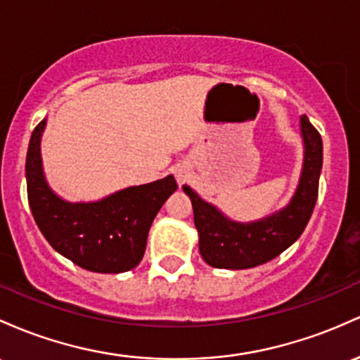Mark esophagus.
Listing matches in <instances>:
<instances>
[{
	"label": "esophagus",
	"mask_w": 360,
	"mask_h": 360,
	"mask_svg": "<svg viewBox=\"0 0 360 360\" xmlns=\"http://www.w3.org/2000/svg\"><path fill=\"white\" fill-rule=\"evenodd\" d=\"M176 177H177V181H179V183H184V181H186V177H188V171H186V169H177Z\"/></svg>",
	"instance_id": "34e87169"
}]
</instances>
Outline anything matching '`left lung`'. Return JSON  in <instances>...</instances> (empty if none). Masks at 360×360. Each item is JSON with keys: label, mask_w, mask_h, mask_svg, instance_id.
<instances>
[{"label": "left lung", "mask_w": 360, "mask_h": 360, "mask_svg": "<svg viewBox=\"0 0 360 360\" xmlns=\"http://www.w3.org/2000/svg\"><path fill=\"white\" fill-rule=\"evenodd\" d=\"M301 135L304 141L301 179L290 203L274 215L256 222H234L184 184V193L193 203L200 255L210 266L227 270L258 266L282 255L301 238L318 200L323 165L321 135L307 116H301Z\"/></svg>", "instance_id": "left-lung-1"}]
</instances>
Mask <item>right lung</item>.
I'll return each instance as SVG.
<instances>
[{
    "instance_id": "obj_1",
    "label": "right lung",
    "mask_w": 360,
    "mask_h": 360,
    "mask_svg": "<svg viewBox=\"0 0 360 360\" xmlns=\"http://www.w3.org/2000/svg\"><path fill=\"white\" fill-rule=\"evenodd\" d=\"M46 120L35 126L25 162L27 195L34 220L47 243L78 266L122 274L141 262L150 225L177 189L174 176L129 186L98 201L70 203L47 184L41 159Z\"/></svg>"
}]
</instances>
